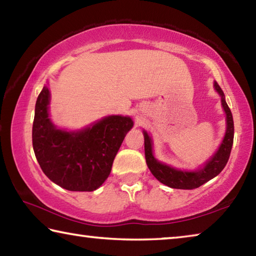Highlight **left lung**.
<instances>
[{"label": "left lung", "mask_w": 256, "mask_h": 256, "mask_svg": "<svg viewBox=\"0 0 256 256\" xmlns=\"http://www.w3.org/2000/svg\"><path fill=\"white\" fill-rule=\"evenodd\" d=\"M214 89L222 97V105L224 112H226V133H224V140L220 144L219 149L212 157L204 164V166L198 168L196 170H180L176 168L168 166L166 164L158 162L154 158L152 151V140L149 134L144 131V154L146 162L148 168L152 175L160 183L170 186L172 188L180 190H193L200 188L206 182L219 175L226 166V164L230 156L232 142H234V120L230 108L228 107L224 100V92L219 84L214 82Z\"/></svg>", "instance_id": "obj_1"}]
</instances>
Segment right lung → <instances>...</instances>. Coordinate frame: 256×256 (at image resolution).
<instances>
[{"label":"right lung","instance_id":"right-lung-1","mask_svg":"<svg viewBox=\"0 0 256 256\" xmlns=\"http://www.w3.org/2000/svg\"><path fill=\"white\" fill-rule=\"evenodd\" d=\"M48 86L37 98L32 124V146L42 170L60 188L92 192L110 176L112 162L133 120L112 115L80 131L60 130L48 114Z\"/></svg>","mask_w":256,"mask_h":256}]
</instances>
